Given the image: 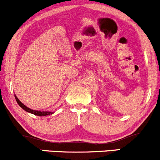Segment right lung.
I'll return each instance as SVG.
<instances>
[{
	"instance_id": "right-lung-1",
	"label": "right lung",
	"mask_w": 160,
	"mask_h": 160,
	"mask_svg": "<svg viewBox=\"0 0 160 160\" xmlns=\"http://www.w3.org/2000/svg\"><path fill=\"white\" fill-rule=\"evenodd\" d=\"M15 98L16 100V102H17V103L19 104V105L21 107L24 111H27L28 113H32V114H34L36 116H39V117H43V116H47V115H50V114H52V112H50V111H34V110H32L31 109V108L26 107V106L25 105V104H23L19 100V98L16 97V95H15Z\"/></svg>"
}]
</instances>
